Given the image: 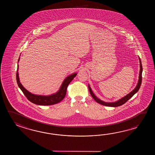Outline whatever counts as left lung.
<instances>
[{"label":"left lung","mask_w":155,"mask_h":155,"mask_svg":"<svg viewBox=\"0 0 155 155\" xmlns=\"http://www.w3.org/2000/svg\"><path fill=\"white\" fill-rule=\"evenodd\" d=\"M139 61H140V73H139V76H138V80L137 84L136 85V86L135 87V89H134L131 92H130L127 95L125 96L124 97H122L121 99H119L117 101H115V102H108L104 101L101 100L99 99L92 92V90L91 89V87L88 84V87H89V92L90 93L91 95L93 97V99L95 100L96 102L99 103L100 104H101L102 105L106 106H110V107H117L120 106L124 104L125 102H127L129 99H131L133 96L135 95L136 92H137L138 90L140 88V86L141 85L142 82V66L141 61L140 60V57H138Z\"/></svg>","instance_id":"obj_1"}]
</instances>
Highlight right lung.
Wrapping results in <instances>:
<instances>
[{
    "label": "right lung",
    "instance_id": "1",
    "mask_svg": "<svg viewBox=\"0 0 155 155\" xmlns=\"http://www.w3.org/2000/svg\"><path fill=\"white\" fill-rule=\"evenodd\" d=\"M20 60V57L18 59V62ZM18 62V68H17V81L18 85L20 90L23 92L24 94L26 96V98L29 100L30 102L33 104H35L38 105H51L58 104L62 101L65 96L66 95V89L68 86L69 85L70 83L73 80V79L76 76L77 73H73L72 74L67 76L65 79L64 80L63 82L60 86L59 90L53 94L49 95H36L32 94L31 92L28 91L22 84L20 83L19 76V65Z\"/></svg>",
    "mask_w": 155,
    "mask_h": 155
}]
</instances>
